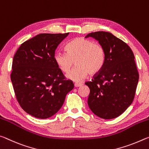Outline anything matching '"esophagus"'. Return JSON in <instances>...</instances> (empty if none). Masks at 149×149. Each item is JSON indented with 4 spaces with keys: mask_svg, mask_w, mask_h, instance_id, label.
<instances>
[{
    "mask_svg": "<svg viewBox=\"0 0 149 149\" xmlns=\"http://www.w3.org/2000/svg\"><path fill=\"white\" fill-rule=\"evenodd\" d=\"M82 85V84H81V83H75L74 87H80V86H81Z\"/></svg>",
    "mask_w": 149,
    "mask_h": 149,
    "instance_id": "obj_1",
    "label": "esophagus"
}]
</instances>
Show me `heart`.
<instances>
[{
    "instance_id": "heart-1",
    "label": "heart",
    "mask_w": 149,
    "mask_h": 149,
    "mask_svg": "<svg viewBox=\"0 0 149 149\" xmlns=\"http://www.w3.org/2000/svg\"><path fill=\"white\" fill-rule=\"evenodd\" d=\"M65 49L67 53H56L54 58L63 72L69 71L75 61L77 66L66 74L69 80L80 82L88 73L91 75L96 74L104 67L106 54L100 43L89 39L77 38L68 43Z\"/></svg>"
}]
</instances>
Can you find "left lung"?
I'll list each match as a JSON object with an SVG mask.
<instances>
[{
  "label": "left lung",
  "instance_id": "1",
  "mask_svg": "<svg viewBox=\"0 0 149 149\" xmlns=\"http://www.w3.org/2000/svg\"><path fill=\"white\" fill-rule=\"evenodd\" d=\"M105 50L104 67L91 82L88 105L99 118L109 119L122 114L132 104L139 81L132 50L127 43L107 31L88 33Z\"/></svg>",
  "mask_w": 149,
  "mask_h": 149
}]
</instances>
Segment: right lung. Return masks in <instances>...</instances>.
<instances>
[{
	"mask_svg": "<svg viewBox=\"0 0 149 149\" xmlns=\"http://www.w3.org/2000/svg\"><path fill=\"white\" fill-rule=\"evenodd\" d=\"M69 33L38 34L24 42L14 56L10 78L16 99L35 118L55 115L74 88L54 58L56 49Z\"/></svg>",
	"mask_w": 149,
	"mask_h": 149,
	"instance_id": "add662e5",
	"label": "right lung"
}]
</instances>
